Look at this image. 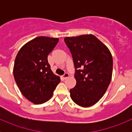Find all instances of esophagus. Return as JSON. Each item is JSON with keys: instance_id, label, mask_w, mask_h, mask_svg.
Masks as SVG:
<instances>
[{"instance_id": "1", "label": "esophagus", "mask_w": 132, "mask_h": 132, "mask_svg": "<svg viewBox=\"0 0 132 132\" xmlns=\"http://www.w3.org/2000/svg\"><path fill=\"white\" fill-rule=\"evenodd\" d=\"M69 77V73H65V74H64L61 77H62V79H63V80H65V79H66L67 78H68Z\"/></svg>"}]
</instances>
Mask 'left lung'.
<instances>
[{
	"instance_id": "left-lung-1",
	"label": "left lung",
	"mask_w": 132,
	"mask_h": 132,
	"mask_svg": "<svg viewBox=\"0 0 132 132\" xmlns=\"http://www.w3.org/2000/svg\"><path fill=\"white\" fill-rule=\"evenodd\" d=\"M71 53L77 83L70 89L75 103L82 107L94 105L103 96L111 81L112 57L108 47L94 35L66 37Z\"/></svg>"
}]
</instances>
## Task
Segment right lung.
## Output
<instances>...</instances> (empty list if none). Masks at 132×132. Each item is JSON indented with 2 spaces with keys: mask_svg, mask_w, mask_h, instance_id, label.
<instances>
[{
  "mask_svg": "<svg viewBox=\"0 0 132 132\" xmlns=\"http://www.w3.org/2000/svg\"><path fill=\"white\" fill-rule=\"evenodd\" d=\"M59 38L39 36L19 50L15 59L13 74L22 94L31 102L39 104L53 95L60 77L52 72L47 56Z\"/></svg>",
  "mask_w": 132,
  "mask_h": 132,
  "instance_id": "add662e5",
  "label": "right lung"
}]
</instances>
